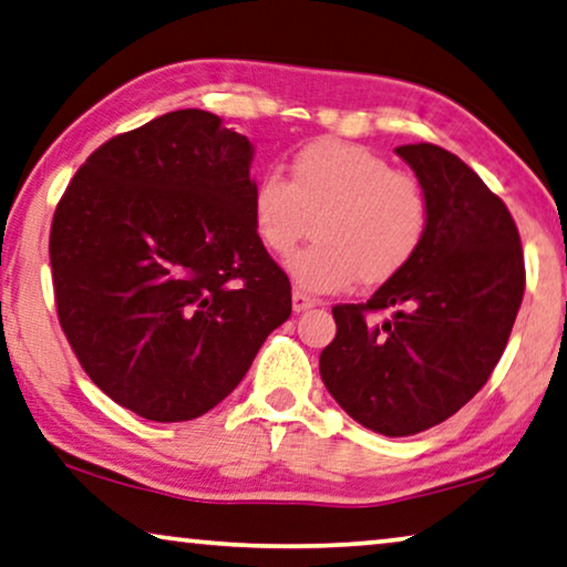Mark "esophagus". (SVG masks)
Segmentation results:
<instances>
[{"label":"esophagus","mask_w":567,"mask_h":567,"mask_svg":"<svg viewBox=\"0 0 567 567\" xmlns=\"http://www.w3.org/2000/svg\"><path fill=\"white\" fill-rule=\"evenodd\" d=\"M316 306H318V300L310 298V295L300 292V290L292 292V310H295V312H306V310L316 308Z\"/></svg>","instance_id":"34e87169"}]
</instances>
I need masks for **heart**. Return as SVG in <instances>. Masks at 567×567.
<instances>
[{"instance_id": "heart-1", "label": "heart", "mask_w": 567, "mask_h": 567, "mask_svg": "<svg viewBox=\"0 0 567 567\" xmlns=\"http://www.w3.org/2000/svg\"><path fill=\"white\" fill-rule=\"evenodd\" d=\"M316 218V244L287 261L308 292H341L392 280L422 247L430 224L425 188L382 155L318 140L292 157L290 181L265 171L251 188V224L277 257L290 255Z\"/></svg>"}]
</instances>
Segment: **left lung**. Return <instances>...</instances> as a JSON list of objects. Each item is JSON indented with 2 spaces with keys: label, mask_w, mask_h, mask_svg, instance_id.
<instances>
[{
  "label": "left lung",
  "mask_w": 567,
  "mask_h": 567,
  "mask_svg": "<svg viewBox=\"0 0 567 567\" xmlns=\"http://www.w3.org/2000/svg\"><path fill=\"white\" fill-rule=\"evenodd\" d=\"M396 155L425 188V241L371 300L333 308L320 379L361 425L404 437L455 415L492 377L525 295V255L509 208L461 157L430 142ZM386 307L390 321L368 323Z\"/></svg>",
  "instance_id": "left-lung-1"
}]
</instances>
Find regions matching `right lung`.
Listing matches in <instances>:
<instances>
[{
	"label": "right lung",
	"instance_id": "right-lung-1",
	"mask_svg": "<svg viewBox=\"0 0 567 567\" xmlns=\"http://www.w3.org/2000/svg\"><path fill=\"white\" fill-rule=\"evenodd\" d=\"M251 159L216 114L181 109L104 142L58 203V320L91 382L140 417L206 415L290 318L251 224Z\"/></svg>",
	"mask_w": 567,
	"mask_h": 567
}]
</instances>
